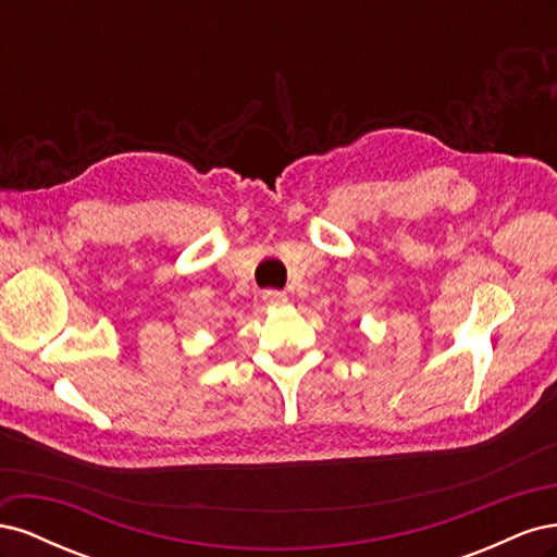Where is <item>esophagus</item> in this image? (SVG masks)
Instances as JSON below:
<instances>
[{
	"instance_id": "1",
	"label": "esophagus",
	"mask_w": 557,
	"mask_h": 557,
	"mask_svg": "<svg viewBox=\"0 0 557 557\" xmlns=\"http://www.w3.org/2000/svg\"><path fill=\"white\" fill-rule=\"evenodd\" d=\"M262 299H264L267 307H283V305H288V295L281 293V290H264V293H262Z\"/></svg>"
}]
</instances>
